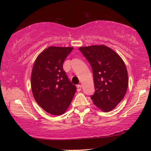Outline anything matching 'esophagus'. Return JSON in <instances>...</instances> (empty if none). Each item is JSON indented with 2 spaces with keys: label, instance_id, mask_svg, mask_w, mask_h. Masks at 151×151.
Segmentation results:
<instances>
[{
  "label": "esophagus",
  "instance_id": "1",
  "mask_svg": "<svg viewBox=\"0 0 151 151\" xmlns=\"http://www.w3.org/2000/svg\"><path fill=\"white\" fill-rule=\"evenodd\" d=\"M76 86H77V91L78 92H80L81 91V88H82L81 85H78Z\"/></svg>",
  "mask_w": 151,
  "mask_h": 151
}]
</instances>
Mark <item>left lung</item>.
<instances>
[{
	"label": "left lung",
	"instance_id": "1",
	"mask_svg": "<svg viewBox=\"0 0 151 151\" xmlns=\"http://www.w3.org/2000/svg\"><path fill=\"white\" fill-rule=\"evenodd\" d=\"M90 63L95 92L93 103L103 112L115 108L126 94L129 78L126 66L119 55L104 45L79 48Z\"/></svg>",
	"mask_w": 151,
	"mask_h": 151
}]
</instances>
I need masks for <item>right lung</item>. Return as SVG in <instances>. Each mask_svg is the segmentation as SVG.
<instances>
[{"label": "right lung", "mask_w": 151, "mask_h": 151, "mask_svg": "<svg viewBox=\"0 0 151 151\" xmlns=\"http://www.w3.org/2000/svg\"><path fill=\"white\" fill-rule=\"evenodd\" d=\"M73 49V47H48L38 56L33 66V96L38 104L51 114L64 113L76 93V86L68 80L63 66Z\"/></svg>", "instance_id": "obj_1"}]
</instances>
